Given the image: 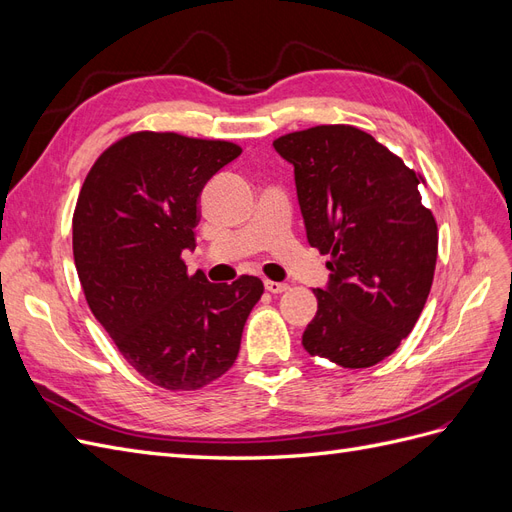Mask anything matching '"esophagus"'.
<instances>
[{
    "instance_id": "1",
    "label": "esophagus",
    "mask_w": 512,
    "mask_h": 512,
    "mask_svg": "<svg viewBox=\"0 0 512 512\" xmlns=\"http://www.w3.org/2000/svg\"><path fill=\"white\" fill-rule=\"evenodd\" d=\"M265 288H267L269 292L277 294V292H284V290H288V284H284V282H273V280H265Z\"/></svg>"
}]
</instances>
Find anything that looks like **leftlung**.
I'll return each mask as SVG.
<instances>
[{
  "instance_id": "obj_1",
  "label": "left lung",
  "mask_w": 512,
  "mask_h": 512,
  "mask_svg": "<svg viewBox=\"0 0 512 512\" xmlns=\"http://www.w3.org/2000/svg\"><path fill=\"white\" fill-rule=\"evenodd\" d=\"M294 166L307 241L327 254L329 284L303 348L339 367L363 369L391 356L429 297L438 226L410 170L354 126H316L273 141Z\"/></svg>"
}]
</instances>
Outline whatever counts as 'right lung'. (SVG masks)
<instances>
[{"mask_svg":"<svg viewBox=\"0 0 512 512\" xmlns=\"http://www.w3.org/2000/svg\"><path fill=\"white\" fill-rule=\"evenodd\" d=\"M241 156L228 141L136 132L91 166L76 200L72 250L89 309L138 374L196 391L235 363L262 282L211 284L188 273L198 196Z\"/></svg>","mask_w":512,"mask_h":512,"instance_id":"add662e5","label":"right lung"}]
</instances>
